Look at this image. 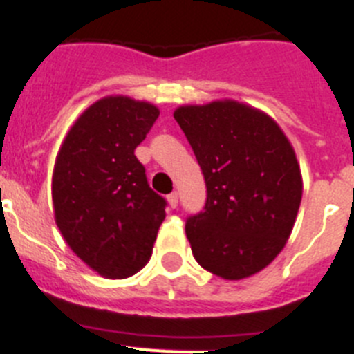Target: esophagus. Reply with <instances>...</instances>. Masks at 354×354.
I'll use <instances>...</instances> for the list:
<instances>
[{"label":"esophagus","mask_w":354,"mask_h":354,"mask_svg":"<svg viewBox=\"0 0 354 354\" xmlns=\"http://www.w3.org/2000/svg\"><path fill=\"white\" fill-rule=\"evenodd\" d=\"M167 203H169L171 208H176L178 203H180V201H178V192L169 194V196H167Z\"/></svg>","instance_id":"34e87169"}]
</instances>
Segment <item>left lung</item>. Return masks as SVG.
<instances>
[{"label": "left lung", "mask_w": 354, "mask_h": 354, "mask_svg": "<svg viewBox=\"0 0 354 354\" xmlns=\"http://www.w3.org/2000/svg\"><path fill=\"white\" fill-rule=\"evenodd\" d=\"M174 120L206 183L205 208L185 224L194 257L225 280L261 272L284 248L301 203L291 142L268 114L234 100L183 106Z\"/></svg>", "instance_id": "8db88e82"}]
</instances>
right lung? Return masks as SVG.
Masks as SVG:
<instances>
[{"mask_svg": "<svg viewBox=\"0 0 354 354\" xmlns=\"http://www.w3.org/2000/svg\"><path fill=\"white\" fill-rule=\"evenodd\" d=\"M158 109L129 97L95 102L66 133L53 173L56 224L68 247L107 279H125L148 263L165 199L149 189L133 155Z\"/></svg>", "mask_w": 354, "mask_h": 354, "instance_id": "1", "label": "right lung"}]
</instances>
